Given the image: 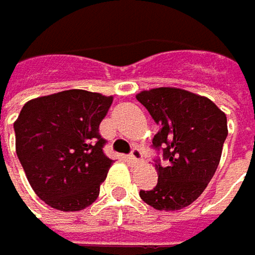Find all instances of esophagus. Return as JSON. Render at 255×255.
<instances>
[{
	"instance_id": "34e87169",
	"label": "esophagus",
	"mask_w": 255,
	"mask_h": 255,
	"mask_svg": "<svg viewBox=\"0 0 255 255\" xmlns=\"http://www.w3.org/2000/svg\"><path fill=\"white\" fill-rule=\"evenodd\" d=\"M129 158H130L133 162H140V161L143 159V155H142V151H140L139 148H133L130 155H129Z\"/></svg>"
}]
</instances>
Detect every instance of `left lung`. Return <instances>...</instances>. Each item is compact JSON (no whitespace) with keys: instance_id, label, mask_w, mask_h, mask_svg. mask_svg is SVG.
Segmentation results:
<instances>
[{"instance_id":"8db88e82","label":"left lung","mask_w":255,"mask_h":255,"mask_svg":"<svg viewBox=\"0 0 255 255\" xmlns=\"http://www.w3.org/2000/svg\"><path fill=\"white\" fill-rule=\"evenodd\" d=\"M136 99L159 125L152 146L168 161L164 167L155 161L158 183L139 196L156 210L183 209L203 193L219 165L227 115L208 97L174 87L140 91Z\"/></svg>"}]
</instances>
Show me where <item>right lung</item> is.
Segmentation results:
<instances>
[{
    "label": "right lung",
    "instance_id": "right-lung-1",
    "mask_svg": "<svg viewBox=\"0 0 255 255\" xmlns=\"http://www.w3.org/2000/svg\"><path fill=\"white\" fill-rule=\"evenodd\" d=\"M113 97L66 90L27 101L14 122L15 152L34 193L50 208L93 205L112 159L99 128Z\"/></svg>",
    "mask_w": 255,
    "mask_h": 255
}]
</instances>
